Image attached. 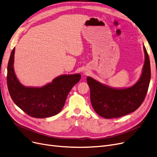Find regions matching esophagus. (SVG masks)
<instances>
[{
  "mask_svg": "<svg viewBox=\"0 0 157 157\" xmlns=\"http://www.w3.org/2000/svg\"><path fill=\"white\" fill-rule=\"evenodd\" d=\"M84 72H85V74H87V73H88V72H86V71H84Z\"/></svg>",
  "mask_w": 157,
  "mask_h": 157,
  "instance_id": "esophagus-1",
  "label": "esophagus"
}]
</instances>
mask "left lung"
Here are the masks:
<instances>
[{
	"mask_svg": "<svg viewBox=\"0 0 157 157\" xmlns=\"http://www.w3.org/2000/svg\"><path fill=\"white\" fill-rule=\"evenodd\" d=\"M144 63L142 73L136 83L127 88H114L88 76L90 101L95 111L108 119L119 118L132 113L141 105L146 95L151 79L149 56L143 44Z\"/></svg>",
	"mask_w": 157,
	"mask_h": 157,
	"instance_id": "8db88e82",
	"label": "left lung"
}]
</instances>
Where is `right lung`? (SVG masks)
<instances>
[{
  "label": "right lung",
  "instance_id": "right-lung-1",
  "mask_svg": "<svg viewBox=\"0 0 157 157\" xmlns=\"http://www.w3.org/2000/svg\"><path fill=\"white\" fill-rule=\"evenodd\" d=\"M14 52L15 48L8 62L7 75L8 90L14 104L34 118H44L59 113L71 90L79 81L81 74H63L41 87L25 86L15 74Z\"/></svg>",
  "mask_w": 157,
  "mask_h": 157
}]
</instances>
